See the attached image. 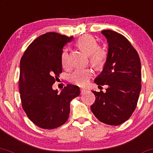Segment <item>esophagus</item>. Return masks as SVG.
<instances>
[{
	"label": "esophagus",
	"instance_id": "1",
	"mask_svg": "<svg viewBox=\"0 0 153 153\" xmlns=\"http://www.w3.org/2000/svg\"><path fill=\"white\" fill-rule=\"evenodd\" d=\"M87 91H88V90H87L86 89H84V88H81V89H80V92H81V94L85 93Z\"/></svg>",
	"mask_w": 153,
	"mask_h": 153
}]
</instances>
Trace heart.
Returning <instances> with one entry per match:
<instances>
[{
    "label": "heart",
    "instance_id": "1",
    "mask_svg": "<svg viewBox=\"0 0 153 153\" xmlns=\"http://www.w3.org/2000/svg\"><path fill=\"white\" fill-rule=\"evenodd\" d=\"M78 47L90 56V62L96 68H101L105 63L107 53L103 48L98 47L97 40L90 35L81 36L78 41ZM61 64L65 68L70 66V58L67 49L62 51L61 56ZM92 71L90 68H78L69 75V80L79 86H85L92 78Z\"/></svg>",
    "mask_w": 153,
    "mask_h": 153
}]
</instances>
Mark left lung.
I'll return each instance as SVG.
<instances>
[{
  "mask_svg": "<svg viewBox=\"0 0 153 153\" xmlns=\"http://www.w3.org/2000/svg\"><path fill=\"white\" fill-rule=\"evenodd\" d=\"M108 43L103 70L94 79L106 85V92L92 91L95 102L91 111L101 122L118 126L127 121L136 109L141 90V64L138 52L129 41L114 31H102Z\"/></svg>",
  "mask_w": 153,
  "mask_h": 153,
  "instance_id": "obj_1",
  "label": "left lung"
}]
</instances>
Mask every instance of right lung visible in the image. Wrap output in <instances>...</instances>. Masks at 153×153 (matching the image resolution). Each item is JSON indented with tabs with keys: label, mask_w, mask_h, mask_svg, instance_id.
<instances>
[{
	"label": "right lung",
	"mask_w": 153,
	"mask_h": 153,
	"mask_svg": "<svg viewBox=\"0 0 153 153\" xmlns=\"http://www.w3.org/2000/svg\"><path fill=\"white\" fill-rule=\"evenodd\" d=\"M56 32H47L34 40L20 60V98L23 109L34 124L53 129L66 122L70 103L80 95L78 86L67 85L61 92L52 85L62 72L63 46L73 39Z\"/></svg>",
	"instance_id": "1"
}]
</instances>
